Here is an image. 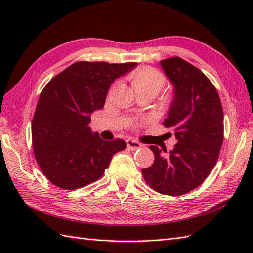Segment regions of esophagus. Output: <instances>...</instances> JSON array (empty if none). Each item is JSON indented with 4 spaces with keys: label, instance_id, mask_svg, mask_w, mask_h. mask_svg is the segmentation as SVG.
<instances>
[{
    "label": "esophagus",
    "instance_id": "34e87169",
    "mask_svg": "<svg viewBox=\"0 0 253 253\" xmlns=\"http://www.w3.org/2000/svg\"><path fill=\"white\" fill-rule=\"evenodd\" d=\"M126 142H127V147L129 148L130 150H136V149H139V148L142 147V143L133 140V139H128Z\"/></svg>",
    "mask_w": 253,
    "mask_h": 253
}]
</instances>
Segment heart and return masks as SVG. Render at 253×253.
I'll list each match as a JSON object with an SVG mask.
<instances>
[{
	"label": "heart",
	"mask_w": 253,
	"mask_h": 253,
	"mask_svg": "<svg viewBox=\"0 0 253 253\" xmlns=\"http://www.w3.org/2000/svg\"><path fill=\"white\" fill-rule=\"evenodd\" d=\"M129 80L136 93H148L152 96L157 95L165 84V76L151 67H141L133 71L129 75ZM173 100V94L168 93L163 95V104L169 105Z\"/></svg>",
	"instance_id": "obj_1"
}]
</instances>
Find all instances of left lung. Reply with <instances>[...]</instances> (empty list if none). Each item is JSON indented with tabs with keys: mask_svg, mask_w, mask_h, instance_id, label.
<instances>
[{
	"mask_svg": "<svg viewBox=\"0 0 253 253\" xmlns=\"http://www.w3.org/2000/svg\"><path fill=\"white\" fill-rule=\"evenodd\" d=\"M175 94L165 128L177 142L169 152L151 146L154 162L141 174L162 195L181 196L196 189L215 166L224 139V115L216 88L196 66L176 56L161 61Z\"/></svg>",
	"mask_w": 253,
	"mask_h": 253,
	"instance_id": "8db88e82",
	"label": "left lung"
}]
</instances>
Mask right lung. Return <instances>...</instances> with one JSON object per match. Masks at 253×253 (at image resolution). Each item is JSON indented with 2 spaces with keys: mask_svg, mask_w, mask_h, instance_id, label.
Wrapping results in <instances>:
<instances>
[{
  "mask_svg": "<svg viewBox=\"0 0 253 253\" xmlns=\"http://www.w3.org/2000/svg\"><path fill=\"white\" fill-rule=\"evenodd\" d=\"M137 63L72 64L42 90L31 123L38 165L53 185L65 190L101 178L115 153L126 149L122 139L106 141L89 127L91 113L104 106L111 84Z\"/></svg>",
  "mask_w": 253,
  "mask_h": 253,
  "instance_id": "obj_1",
  "label": "right lung"
}]
</instances>
